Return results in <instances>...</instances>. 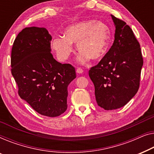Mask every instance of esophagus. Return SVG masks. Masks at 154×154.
<instances>
[{
  "label": "esophagus",
  "mask_w": 154,
  "mask_h": 154,
  "mask_svg": "<svg viewBox=\"0 0 154 154\" xmlns=\"http://www.w3.org/2000/svg\"><path fill=\"white\" fill-rule=\"evenodd\" d=\"M76 72H77V73H79V74H81V73H82L84 72V70H82V68H77V70H76Z\"/></svg>",
  "instance_id": "esophagus-1"
}]
</instances>
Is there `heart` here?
Returning <instances> with one entry per match:
<instances>
[{
  "instance_id": "b5f03b06",
  "label": "heart",
  "mask_w": 154,
  "mask_h": 154,
  "mask_svg": "<svg viewBox=\"0 0 154 154\" xmlns=\"http://www.w3.org/2000/svg\"><path fill=\"white\" fill-rule=\"evenodd\" d=\"M111 30L107 24L94 19L80 21L67 27L63 36L55 37L51 42V48L58 59H68L72 53L73 45L77 43L80 51L77 60L85 63L90 58L99 60L107 52L111 42Z\"/></svg>"
}]
</instances>
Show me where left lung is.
I'll return each mask as SVG.
<instances>
[{
    "label": "left lung",
    "instance_id": "8db88e82",
    "mask_svg": "<svg viewBox=\"0 0 154 154\" xmlns=\"http://www.w3.org/2000/svg\"><path fill=\"white\" fill-rule=\"evenodd\" d=\"M112 17L116 26L113 45L88 71L97 104L105 110L123 107L137 94L143 66L140 45L133 30L125 21Z\"/></svg>",
    "mask_w": 154,
    "mask_h": 154
}]
</instances>
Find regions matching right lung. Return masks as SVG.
I'll return each instance as SVG.
<instances>
[{"mask_svg":"<svg viewBox=\"0 0 154 154\" xmlns=\"http://www.w3.org/2000/svg\"><path fill=\"white\" fill-rule=\"evenodd\" d=\"M51 36L45 28L28 27L17 35L11 52V72L21 98L38 113L56 117L68 107V86L75 69L51 53Z\"/></svg>","mask_w":154,"mask_h":154,"instance_id":"obj_1","label":"right lung"}]
</instances>
